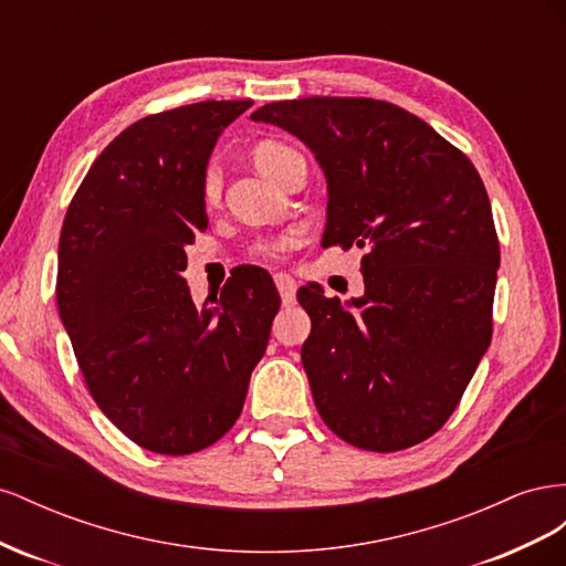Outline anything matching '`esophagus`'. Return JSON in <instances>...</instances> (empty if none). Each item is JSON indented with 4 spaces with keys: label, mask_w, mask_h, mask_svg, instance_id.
<instances>
[{
    "label": "esophagus",
    "mask_w": 566,
    "mask_h": 566,
    "mask_svg": "<svg viewBox=\"0 0 566 566\" xmlns=\"http://www.w3.org/2000/svg\"><path fill=\"white\" fill-rule=\"evenodd\" d=\"M273 281H276V287H279L283 304H285V306L293 304V302H295V293H297L295 279L287 276V273H276V276H273Z\"/></svg>",
    "instance_id": "1"
}]
</instances>
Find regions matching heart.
Returning <instances> with one entry per match:
<instances>
[{
	"label": "heart",
	"mask_w": 566,
	"mask_h": 566,
	"mask_svg": "<svg viewBox=\"0 0 566 566\" xmlns=\"http://www.w3.org/2000/svg\"><path fill=\"white\" fill-rule=\"evenodd\" d=\"M250 158L254 163V167L260 172L273 181H281V177L287 172L290 167L304 163V158L300 156V150H295L293 146H287L283 142H273V139H264L260 144H254L250 150ZM221 196V172L219 167L210 165L205 169L202 177V198L208 200L210 205L217 202ZM290 241H266L254 248V252L260 256H279L285 252Z\"/></svg>",
	"instance_id": "1"
}]
</instances>
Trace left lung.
Masks as SVG:
<instances>
[{"mask_svg": "<svg viewBox=\"0 0 566 566\" xmlns=\"http://www.w3.org/2000/svg\"><path fill=\"white\" fill-rule=\"evenodd\" d=\"M250 117L314 150L328 179L323 248L366 250V293L349 306L314 283L297 290L323 422L364 451L416 447L451 418L491 342L501 248L482 177L387 101L310 96Z\"/></svg>", "mask_w": 566, "mask_h": 566, "instance_id": "left-lung-1", "label": "left lung"}]
</instances>
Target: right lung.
<instances>
[{
    "label": "right lung",
    "mask_w": 566,
    "mask_h": 566,
    "mask_svg": "<svg viewBox=\"0 0 566 566\" xmlns=\"http://www.w3.org/2000/svg\"><path fill=\"white\" fill-rule=\"evenodd\" d=\"M252 101L142 117L94 160L65 212L56 302L96 406L142 449L188 455L241 416L281 297L264 269L196 304L181 271L208 229L202 177L221 129Z\"/></svg>",
    "instance_id": "right-lung-1"
}]
</instances>
